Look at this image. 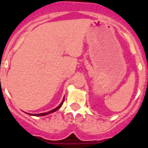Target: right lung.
Here are the masks:
<instances>
[{"label": "right lung", "mask_w": 148, "mask_h": 148, "mask_svg": "<svg viewBox=\"0 0 148 148\" xmlns=\"http://www.w3.org/2000/svg\"><path fill=\"white\" fill-rule=\"evenodd\" d=\"M64 99H63V101H62V102L60 104V105L58 106V107H57L56 108H55V109L53 110L49 111V112H47V113H39V114H29V115H32V116H46V115L49 114V113H53V112H55V111L58 110L61 108V106H62L63 103H64Z\"/></svg>", "instance_id": "add662e5"}]
</instances>
